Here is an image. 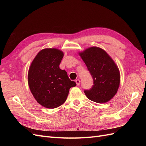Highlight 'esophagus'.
I'll use <instances>...</instances> for the list:
<instances>
[{
	"instance_id": "1",
	"label": "esophagus",
	"mask_w": 146,
	"mask_h": 146,
	"mask_svg": "<svg viewBox=\"0 0 146 146\" xmlns=\"http://www.w3.org/2000/svg\"><path fill=\"white\" fill-rule=\"evenodd\" d=\"M76 84H77V86H78L80 84V80H79V79H77V80H76Z\"/></svg>"
}]
</instances>
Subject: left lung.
Listing matches in <instances>:
<instances>
[{
	"label": "left lung",
	"mask_w": 146,
	"mask_h": 146,
	"mask_svg": "<svg viewBox=\"0 0 146 146\" xmlns=\"http://www.w3.org/2000/svg\"><path fill=\"white\" fill-rule=\"evenodd\" d=\"M79 55L93 78V85L84 91L90 100L105 103L117 93L120 84V72L113 59L102 48L91 47Z\"/></svg>",
	"instance_id": "8db88e82"
}]
</instances>
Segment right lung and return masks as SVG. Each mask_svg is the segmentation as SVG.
<instances>
[{
	"label": "right lung",
	"mask_w": 146,
	"mask_h": 146,
	"mask_svg": "<svg viewBox=\"0 0 146 146\" xmlns=\"http://www.w3.org/2000/svg\"><path fill=\"white\" fill-rule=\"evenodd\" d=\"M64 54L57 48H44L38 52L28 72L31 92L40 105L55 108L64 103L69 89L76 86L66 70L60 68Z\"/></svg>",
	"instance_id": "1"
}]
</instances>
